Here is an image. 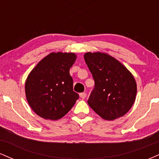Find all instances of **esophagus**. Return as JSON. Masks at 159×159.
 Returning a JSON list of instances; mask_svg holds the SVG:
<instances>
[{
	"label": "esophagus",
	"mask_w": 159,
	"mask_h": 159,
	"mask_svg": "<svg viewBox=\"0 0 159 159\" xmlns=\"http://www.w3.org/2000/svg\"><path fill=\"white\" fill-rule=\"evenodd\" d=\"M86 96H87V94H86V93H80V97L81 98H83V99H84L86 98Z\"/></svg>",
	"instance_id": "34e87169"
}]
</instances>
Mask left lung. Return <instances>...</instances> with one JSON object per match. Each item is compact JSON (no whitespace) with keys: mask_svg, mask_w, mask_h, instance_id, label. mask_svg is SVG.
<instances>
[{"mask_svg":"<svg viewBox=\"0 0 159 159\" xmlns=\"http://www.w3.org/2000/svg\"><path fill=\"white\" fill-rule=\"evenodd\" d=\"M84 60L95 81L88 105L105 120L124 116L135 101L137 84L132 74L105 53L87 52Z\"/></svg>","mask_w":159,"mask_h":159,"instance_id":"1","label":"left lung"}]
</instances>
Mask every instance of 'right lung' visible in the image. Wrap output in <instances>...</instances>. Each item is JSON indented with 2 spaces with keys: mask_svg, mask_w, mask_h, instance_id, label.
Segmentation results:
<instances>
[{
  "mask_svg": "<svg viewBox=\"0 0 159 159\" xmlns=\"http://www.w3.org/2000/svg\"><path fill=\"white\" fill-rule=\"evenodd\" d=\"M74 53L52 52L33 69L25 82L27 102L45 120L64 116L79 98L73 91L69 69L75 61Z\"/></svg>",
  "mask_w": 159,
  "mask_h": 159,
  "instance_id": "obj_1",
  "label": "right lung"
}]
</instances>
